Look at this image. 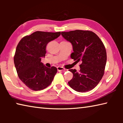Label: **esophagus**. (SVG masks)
I'll return each mask as SVG.
<instances>
[{
    "label": "esophagus",
    "mask_w": 123,
    "mask_h": 123,
    "mask_svg": "<svg viewBox=\"0 0 123 123\" xmlns=\"http://www.w3.org/2000/svg\"><path fill=\"white\" fill-rule=\"evenodd\" d=\"M57 69L58 71H59V72H60V71H62V70H65V69H64V68L63 67H60V66L57 67Z\"/></svg>",
    "instance_id": "1"
}]
</instances>
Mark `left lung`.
I'll return each instance as SVG.
<instances>
[{
  "instance_id": "left-lung-1",
  "label": "left lung",
  "mask_w": 123,
  "mask_h": 123,
  "mask_svg": "<svg viewBox=\"0 0 123 123\" xmlns=\"http://www.w3.org/2000/svg\"><path fill=\"white\" fill-rule=\"evenodd\" d=\"M61 35L72 44V59L81 62L79 72L69 69L73 78L68 84L79 92L92 90L100 81L105 72L107 55L104 43L94 32L89 30L62 32Z\"/></svg>"
}]
</instances>
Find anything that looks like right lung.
Here are the masks:
<instances>
[{"mask_svg":"<svg viewBox=\"0 0 123 123\" xmlns=\"http://www.w3.org/2000/svg\"><path fill=\"white\" fill-rule=\"evenodd\" d=\"M60 35L61 32L37 31L23 37L18 43L14 56V66L20 80L31 90H42L53 81L57 68H48L41 61L45 56L47 44Z\"/></svg>","mask_w":123,"mask_h":123,"instance_id":"right-lung-1","label":"right lung"}]
</instances>
